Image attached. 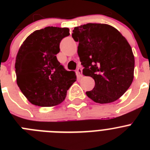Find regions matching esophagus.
Segmentation results:
<instances>
[{
    "label": "esophagus",
    "instance_id": "obj_1",
    "mask_svg": "<svg viewBox=\"0 0 150 150\" xmlns=\"http://www.w3.org/2000/svg\"><path fill=\"white\" fill-rule=\"evenodd\" d=\"M82 72H83V71H82L81 68H77V70H76V74H77V77L79 78V79H80V78H82V76H83V74H82Z\"/></svg>",
    "mask_w": 150,
    "mask_h": 150
}]
</instances>
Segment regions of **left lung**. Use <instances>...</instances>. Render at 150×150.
<instances>
[{
	"instance_id": "1",
	"label": "left lung",
	"mask_w": 150,
	"mask_h": 150,
	"mask_svg": "<svg viewBox=\"0 0 150 150\" xmlns=\"http://www.w3.org/2000/svg\"><path fill=\"white\" fill-rule=\"evenodd\" d=\"M72 38L79 43L83 74L95 79L87 96L99 104L119 99L134 79V56L121 33L107 24L88 23L74 28Z\"/></svg>"
}]
</instances>
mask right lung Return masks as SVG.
<instances>
[{
  "label": "right lung",
  "instance_id": "right-lung-1",
  "mask_svg": "<svg viewBox=\"0 0 150 150\" xmlns=\"http://www.w3.org/2000/svg\"><path fill=\"white\" fill-rule=\"evenodd\" d=\"M70 35L67 28L46 27L28 37L16 59L18 86L32 104L54 107L65 99L76 81L74 71H67L56 58L59 44Z\"/></svg>",
  "mask_w": 150,
  "mask_h": 150
}]
</instances>
